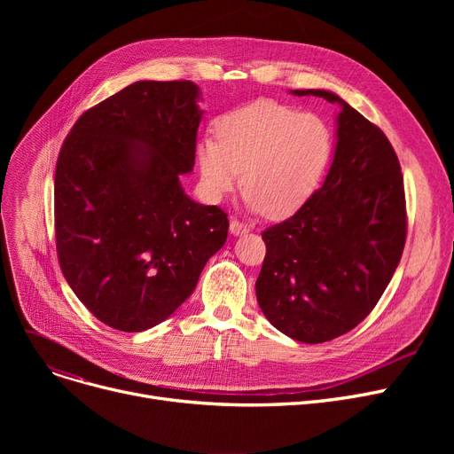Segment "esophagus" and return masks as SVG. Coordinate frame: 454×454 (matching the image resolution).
Returning <instances> with one entry per match:
<instances>
[{
  "label": "esophagus",
  "mask_w": 454,
  "mask_h": 454,
  "mask_svg": "<svg viewBox=\"0 0 454 454\" xmlns=\"http://www.w3.org/2000/svg\"><path fill=\"white\" fill-rule=\"evenodd\" d=\"M248 226L247 224H243L241 221H237V219H231L230 221V231L233 233V235H239V233H248Z\"/></svg>",
  "instance_id": "1"
}]
</instances>
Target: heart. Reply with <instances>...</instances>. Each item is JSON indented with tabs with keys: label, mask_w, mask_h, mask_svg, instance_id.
<instances>
[{
	"label": "heart",
	"mask_w": 454,
	"mask_h": 454,
	"mask_svg": "<svg viewBox=\"0 0 454 454\" xmlns=\"http://www.w3.org/2000/svg\"><path fill=\"white\" fill-rule=\"evenodd\" d=\"M217 136L197 149L206 193L223 199L243 184L245 171L248 207L269 217H287L311 199L335 151L325 119L272 101L226 114Z\"/></svg>",
	"instance_id": "1"
}]
</instances>
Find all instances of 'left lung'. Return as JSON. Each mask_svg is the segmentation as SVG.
<instances>
[{"instance_id":"1","label":"left lung","mask_w":454,"mask_h":454,"mask_svg":"<svg viewBox=\"0 0 454 454\" xmlns=\"http://www.w3.org/2000/svg\"><path fill=\"white\" fill-rule=\"evenodd\" d=\"M339 103L337 149L322 187L287 221L267 228L255 296L269 322L305 344L359 325L383 296L407 239L401 165L385 132Z\"/></svg>"}]
</instances>
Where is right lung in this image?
I'll return each mask as SVG.
<instances>
[{
    "instance_id": "add662e5",
    "label": "right lung",
    "mask_w": 454,
    "mask_h": 454,
    "mask_svg": "<svg viewBox=\"0 0 454 454\" xmlns=\"http://www.w3.org/2000/svg\"><path fill=\"white\" fill-rule=\"evenodd\" d=\"M191 81H139L86 110L55 171V239L71 291L103 324L139 333L195 291L228 215L191 200L202 110Z\"/></svg>"
}]
</instances>
